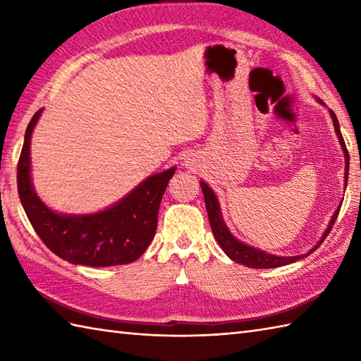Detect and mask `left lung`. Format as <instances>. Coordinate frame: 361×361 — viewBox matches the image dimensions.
I'll return each mask as SVG.
<instances>
[{"label":"left lung","mask_w":361,"mask_h":361,"mask_svg":"<svg viewBox=\"0 0 361 361\" xmlns=\"http://www.w3.org/2000/svg\"><path fill=\"white\" fill-rule=\"evenodd\" d=\"M331 116L334 119V126H335V132L336 136H338L340 144L343 147L344 152V157H346V172H344V185L348 186V178H349V152L346 149V144H344L343 140V135L340 132V126H338V119H336L335 113L331 110ZM202 190H203V195H204V203H206V211H208V217H209V224H211V229L214 233V237H216L217 243L220 245V248L226 252V256L229 259H233L234 262L237 264H242L245 267H250V268H276V267H282V265H288V264H293L296 260L302 259L304 256H309L312 251H315L321 243L324 242L326 237L329 235V233L332 231L336 217H338V212L341 206H338V209L335 211L334 217L331 220V224H329V228L326 229L324 235L321 237V240L318 242V245H315V248H312V251H309V255H302V256H293V257H281V256H273L270 252H264L257 248H252L248 247V245H245L242 242H239L233 237V234L228 231V228L225 226V221L221 219V214H220V208H219V202H217V197L214 195L212 190L209 189V186L206 185V183H200Z\"/></svg>","instance_id":"1"}]
</instances>
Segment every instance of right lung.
Returning <instances> with one entry per match:
<instances>
[{"instance_id":"obj_1","label":"right lung","mask_w":361,"mask_h":361,"mask_svg":"<svg viewBox=\"0 0 361 361\" xmlns=\"http://www.w3.org/2000/svg\"><path fill=\"white\" fill-rule=\"evenodd\" d=\"M40 114L38 110L29 122L17 166L18 195L30 225L54 255L71 264L110 267L133 262L155 235L161 198L175 169L149 176L102 212L60 216L46 208L30 183V135Z\"/></svg>"}]
</instances>
